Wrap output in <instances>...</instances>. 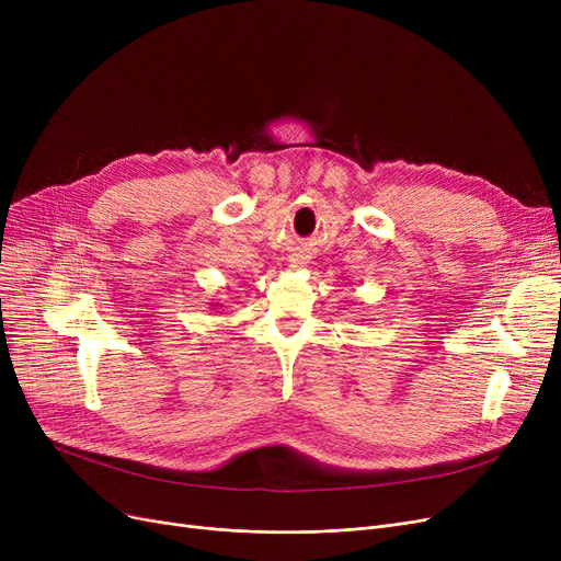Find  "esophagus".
Instances as JSON below:
<instances>
[{
    "mask_svg": "<svg viewBox=\"0 0 561 561\" xmlns=\"http://www.w3.org/2000/svg\"><path fill=\"white\" fill-rule=\"evenodd\" d=\"M290 265H293V268H302V265H305V256H302V254H293V256H290Z\"/></svg>",
    "mask_w": 561,
    "mask_h": 561,
    "instance_id": "esophagus-1",
    "label": "esophagus"
}]
</instances>
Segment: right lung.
Masks as SVG:
<instances>
[{
	"label": "right lung",
	"mask_w": 561,
	"mask_h": 561,
	"mask_svg": "<svg viewBox=\"0 0 561 561\" xmlns=\"http://www.w3.org/2000/svg\"><path fill=\"white\" fill-rule=\"evenodd\" d=\"M214 307H216V305H214Z\"/></svg>",
	"instance_id": "right-lung-1"
}]
</instances>
